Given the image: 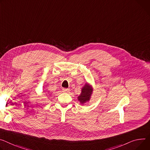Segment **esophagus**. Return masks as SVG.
Returning a JSON list of instances; mask_svg holds the SVG:
<instances>
[{
  "label": "esophagus",
  "instance_id": "1",
  "mask_svg": "<svg viewBox=\"0 0 150 150\" xmlns=\"http://www.w3.org/2000/svg\"><path fill=\"white\" fill-rule=\"evenodd\" d=\"M62 90H63V92H64V93H67L69 91V90L68 88H63Z\"/></svg>",
  "mask_w": 150,
  "mask_h": 150
}]
</instances>
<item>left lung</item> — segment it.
Wrapping results in <instances>:
<instances>
[{"label": "left lung", "mask_w": 150, "mask_h": 150, "mask_svg": "<svg viewBox=\"0 0 150 150\" xmlns=\"http://www.w3.org/2000/svg\"><path fill=\"white\" fill-rule=\"evenodd\" d=\"M93 90L92 87L88 83H86V85L82 88L81 93L78 97V100L81 104L85 103L90 100Z\"/></svg>", "instance_id": "obj_1"}]
</instances>
